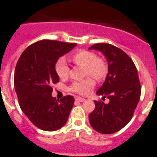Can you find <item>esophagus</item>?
<instances>
[{
  "mask_svg": "<svg viewBox=\"0 0 157 157\" xmlns=\"http://www.w3.org/2000/svg\"><path fill=\"white\" fill-rule=\"evenodd\" d=\"M75 100L78 101H80V102H82V101H85V98H82L81 97H76Z\"/></svg>",
  "mask_w": 157,
  "mask_h": 157,
  "instance_id": "34e87169",
  "label": "esophagus"
}]
</instances>
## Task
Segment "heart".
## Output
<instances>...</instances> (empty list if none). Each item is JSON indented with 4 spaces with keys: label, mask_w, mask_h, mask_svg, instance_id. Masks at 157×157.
I'll list each match as a JSON object with an SVG mask.
<instances>
[{
    "label": "heart",
    "mask_w": 157,
    "mask_h": 157,
    "mask_svg": "<svg viewBox=\"0 0 157 157\" xmlns=\"http://www.w3.org/2000/svg\"><path fill=\"white\" fill-rule=\"evenodd\" d=\"M73 63L85 68V75L91 76L95 79L101 80L105 77L107 72V66L105 61L97 57L94 52L80 50L71 56ZM55 71L60 78H66L69 74V67L64 58H59L55 63ZM94 86V82L90 78L82 81L74 82L69 90L75 93L86 95L90 93Z\"/></svg>",
    "instance_id": "b5f03b06"
}]
</instances>
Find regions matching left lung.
Returning <instances> with one entry per match:
<instances>
[{"mask_svg":"<svg viewBox=\"0 0 157 157\" xmlns=\"http://www.w3.org/2000/svg\"><path fill=\"white\" fill-rule=\"evenodd\" d=\"M89 49L100 51L106 58L108 74L96 94L109 100L107 104L94 101L90 123L100 133H113L129 122L140 100L141 87L137 70L130 57L113 45L96 44Z\"/></svg>","mask_w":157,"mask_h":157,"instance_id":"8db88e82","label":"left lung"}]
</instances>
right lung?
I'll use <instances>...</instances> for the list:
<instances>
[{"mask_svg": "<svg viewBox=\"0 0 157 157\" xmlns=\"http://www.w3.org/2000/svg\"><path fill=\"white\" fill-rule=\"evenodd\" d=\"M77 44L43 40L31 44L17 61L14 73L15 90L21 110L33 124L44 131H56L67 123L75 98L52 97V84L59 78L55 63Z\"/></svg>", "mask_w": 157, "mask_h": 157, "instance_id": "obj_1", "label": "right lung"}]
</instances>
